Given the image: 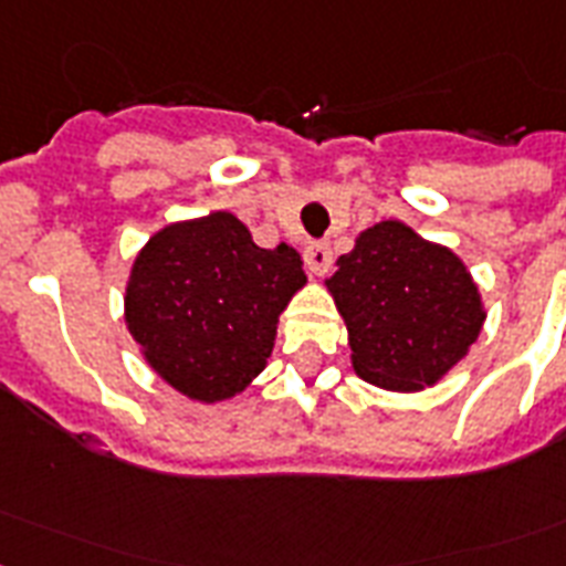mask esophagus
Here are the masks:
<instances>
[{
    "instance_id": "34e87169",
    "label": "esophagus",
    "mask_w": 566,
    "mask_h": 566,
    "mask_svg": "<svg viewBox=\"0 0 566 566\" xmlns=\"http://www.w3.org/2000/svg\"><path fill=\"white\" fill-rule=\"evenodd\" d=\"M305 266L314 275H326L328 266H332V249H328V243H311L305 249Z\"/></svg>"
}]
</instances>
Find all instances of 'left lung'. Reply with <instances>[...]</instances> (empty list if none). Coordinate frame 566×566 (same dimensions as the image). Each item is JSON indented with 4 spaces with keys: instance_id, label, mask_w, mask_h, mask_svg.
Segmentation results:
<instances>
[{
    "instance_id": "left-lung-1",
    "label": "left lung",
    "mask_w": 566,
    "mask_h": 566,
    "mask_svg": "<svg viewBox=\"0 0 566 566\" xmlns=\"http://www.w3.org/2000/svg\"><path fill=\"white\" fill-rule=\"evenodd\" d=\"M326 291L344 317L353 370L385 390L438 385L484 326L482 293L467 264L402 220H381L337 258Z\"/></svg>"
}]
</instances>
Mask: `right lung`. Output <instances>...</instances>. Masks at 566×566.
I'll list each match as a JSON object with an SVG mask.
<instances>
[{"instance_id":"right-lung-1","label":"right lung","mask_w":566,"mask_h":566,"mask_svg":"<svg viewBox=\"0 0 566 566\" xmlns=\"http://www.w3.org/2000/svg\"><path fill=\"white\" fill-rule=\"evenodd\" d=\"M308 284L300 252L261 249L231 211L164 226L128 270L123 317L146 367L193 402H226L266 367Z\"/></svg>"}]
</instances>
